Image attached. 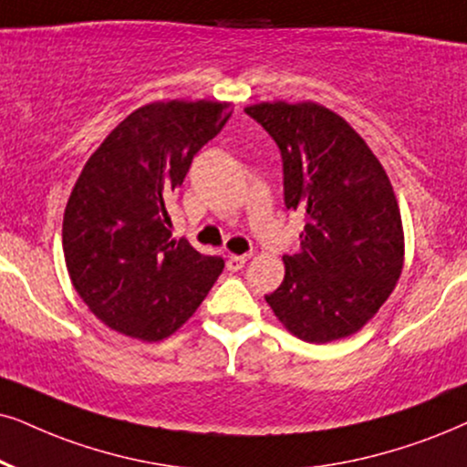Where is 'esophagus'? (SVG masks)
<instances>
[{
    "label": "esophagus",
    "mask_w": 467,
    "mask_h": 467,
    "mask_svg": "<svg viewBox=\"0 0 467 467\" xmlns=\"http://www.w3.org/2000/svg\"><path fill=\"white\" fill-rule=\"evenodd\" d=\"M245 261H247L245 256H228L226 267H228V271H239L245 267Z\"/></svg>",
    "instance_id": "esophagus-1"
}]
</instances>
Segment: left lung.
<instances>
[{
  "instance_id": "8db88e82",
  "label": "left lung",
  "mask_w": 467,
  "mask_h": 467,
  "mask_svg": "<svg viewBox=\"0 0 467 467\" xmlns=\"http://www.w3.org/2000/svg\"><path fill=\"white\" fill-rule=\"evenodd\" d=\"M280 149L286 209L304 213L285 280L265 295L288 332L332 342L362 329L403 269V226L386 170L366 141L317 103L245 108Z\"/></svg>"
}]
</instances>
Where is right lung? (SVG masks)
Here are the masks:
<instances>
[{"instance_id": "add662e5", "label": "right lung", "mask_w": 467, "mask_h": 467, "mask_svg": "<svg viewBox=\"0 0 467 467\" xmlns=\"http://www.w3.org/2000/svg\"><path fill=\"white\" fill-rule=\"evenodd\" d=\"M230 114L233 105L215 101L144 105L81 170L64 211V258L75 291L116 332L165 338L220 277V256L172 239L168 200Z\"/></svg>"}]
</instances>
